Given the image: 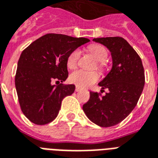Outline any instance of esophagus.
<instances>
[{"instance_id":"esophagus-1","label":"esophagus","mask_w":158,"mask_h":158,"mask_svg":"<svg viewBox=\"0 0 158 158\" xmlns=\"http://www.w3.org/2000/svg\"><path fill=\"white\" fill-rule=\"evenodd\" d=\"M81 89H80V88H79V87H78V86H76V87H75V91H76V92H79V91H80V90H81Z\"/></svg>"}]
</instances>
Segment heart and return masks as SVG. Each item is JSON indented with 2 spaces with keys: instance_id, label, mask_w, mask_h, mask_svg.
<instances>
[{
  "instance_id": "heart-1",
  "label": "heart",
  "mask_w": 158,
  "mask_h": 158,
  "mask_svg": "<svg viewBox=\"0 0 158 158\" xmlns=\"http://www.w3.org/2000/svg\"><path fill=\"white\" fill-rule=\"evenodd\" d=\"M89 51L94 58L98 61L97 67L100 71L105 69V64L108 58V51L100 44H92L89 47ZM81 52L79 49H75L70 52L67 58V66L71 69H75L78 65V62L80 58ZM100 79V75L94 71H85V70H76L69 75V81L79 88H86L92 84L97 82Z\"/></svg>"
}]
</instances>
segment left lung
I'll return each instance as SVG.
<instances>
[{
	"label": "left lung",
	"mask_w": 158,
	"mask_h": 158,
	"mask_svg": "<svg viewBox=\"0 0 158 158\" xmlns=\"http://www.w3.org/2000/svg\"><path fill=\"white\" fill-rule=\"evenodd\" d=\"M108 48L112 56L110 72L99 85L109 92H89L90 97L83 110L92 122L101 127L117 125L135 108L145 85L144 68L140 56L121 37L94 38Z\"/></svg>",
	"instance_id": "left-lung-1"
}]
</instances>
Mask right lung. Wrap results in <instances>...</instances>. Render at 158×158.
Returning <instances> with one entry per match:
<instances>
[{
	"instance_id": "add662e5",
	"label": "right lung",
	"mask_w": 158,
	"mask_h": 158,
	"mask_svg": "<svg viewBox=\"0 0 158 158\" xmlns=\"http://www.w3.org/2000/svg\"><path fill=\"white\" fill-rule=\"evenodd\" d=\"M89 41L85 37L48 33L23 50L15 85L21 110L32 123L46 125L53 121L62 100L74 92V85L63 84L69 76L67 58Z\"/></svg>"
}]
</instances>
